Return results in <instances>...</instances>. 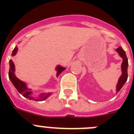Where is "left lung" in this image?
<instances>
[{"label": "left lung", "mask_w": 134, "mask_h": 134, "mask_svg": "<svg viewBox=\"0 0 134 134\" xmlns=\"http://www.w3.org/2000/svg\"><path fill=\"white\" fill-rule=\"evenodd\" d=\"M116 51L119 53V55L123 58V62L121 64V70H122V74L119 78V80H118V83L117 85V88H116V91L117 93H118L120 89L122 88V86H124V84L125 83V82L127 80V66H128V61H127V58L126 56L125 51L122 49L121 47H119L118 49H116Z\"/></svg>", "instance_id": "obj_1"}]
</instances>
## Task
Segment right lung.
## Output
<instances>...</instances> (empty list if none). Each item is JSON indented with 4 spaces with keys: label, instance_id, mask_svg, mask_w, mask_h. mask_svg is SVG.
<instances>
[{
    "label": "right lung",
    "instance_id": "right-lung-1",
    "mask_svg": "<svg viewBox=\"0 0 134 134\" xmlns=\"http://www.w3.org/2000/svg\"><path fill=\"white\" fill-rule=\"evenodd\" d=\"M17 47H15V49L13 51V53H12V55H15L16 54V52H17ZM9 65H10V68H9V76L10 80H11L12 83L13 84V85L15 86V88H16V90L19 91V93H21L23 97L27 98L29 100H36V101H40V100H43L45 99H46L50 95L51 93H41L40 95V97H38V99H34L33 97L31 96L32 92L30 89H28L26 86L25 84L23 82L21 81L19 79H18L15 76L14 74V72H15V65H14L13 62L11 60H10L9 61ZM66 69V68H64V67H62V66H58L56 68V70H58V72H57V76L60 74V73L62 72L63 70Z\"/></svg>",
    "mask_w": 134,
    "mask_h": 134
}]
</instances>
